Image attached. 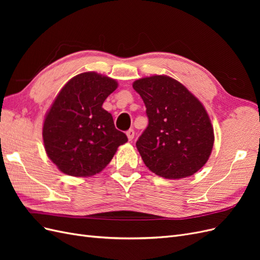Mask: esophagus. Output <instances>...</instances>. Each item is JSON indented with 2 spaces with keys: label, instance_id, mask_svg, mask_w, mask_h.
<instances>
[{
  "label": "esophagus",
  "instance_id": "esophagus-1",
  "mask_svg": "<svg viewBox=\"0 0 260 260\" xmlns=\"http://www.w3.org/2000/svg\"><path fill=\"white\" fill-rule=\"evenodd\" d=\"M135 136H136V133H135V130H133V129H130V130L127 131V137H128L129 141H132L133 139H135Z\"/></svg>",
  "mask_w": 260,
  "mask_h": 260
}]
</instances>
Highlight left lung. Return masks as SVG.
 Returning a JSON list of instances; mask_svg holds the SVG:
<instances>
[{
	"instance_id": "left-lung-1",
	"label": "left lung",
	"mask_w": 260,
	"mask_h": 260,
	"mask_svg": "<svg viewBox=\"0 0 260 260\" xmlns=\"http://www.w3.org/2000/svg\"><path fill=\"white\" fill-rule=\"evenodd\" d=\"M142 98L148 118L137 148L146 167L165 179L198 172L214 146V128L203 104L185 86L164 75L132 84Z\"/></svg>"
}]
</instances>
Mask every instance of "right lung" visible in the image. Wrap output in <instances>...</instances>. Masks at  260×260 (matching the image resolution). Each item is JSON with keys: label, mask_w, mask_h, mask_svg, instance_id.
Returning a JSON list of instances; mask_svg holds the SVG:
<instances>
[{"label": "right lung", "mask_w": 260, "mask_h": 260, "mask_svg": "<svg viewBox=\"0 0 260 260\" xmlns=\"http://www.w3.org/2000/svg\"><path fill=\"white\" fill-rule=\"evenodd\" d=\"M117 86L112 78L88 72L72 78L57 94L45 115L42 136L46 154L61 172L96 175L128 141L102 107Z\"/></svg>", "instance_id": "right-lung-1"}]
</instances>
